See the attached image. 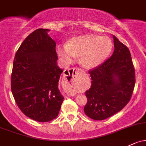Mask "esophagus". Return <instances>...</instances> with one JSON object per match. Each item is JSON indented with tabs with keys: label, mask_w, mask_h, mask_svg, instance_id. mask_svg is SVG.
Returning a JSON list of instances; mask_svg holds the SVG:
<instances>
[{
	"label": "esophagus",
	"mask_w": 146,
	"mask_h": 146,
	"mask_svg": "<svg viewBox=\"0 0 146 146\" xmlns=\"http://www.w3.org/2000/svg\"><path fill=\"white\" fill-rule=\"evenodd\" d=\"M81 69L75 68L74 67V68H71V69H70V70H66V71H65V72L67 74L70 75V76L71 75V76L74 78V77H76V76H78V75H79V72L81 71ZM64 75H65V76H68V75L65 74H64ZM68 95H70V94H68Z\"/></svg>",
	"instance_id": "1"
}]
</instances>
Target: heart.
Returning <instances> with one entry per match:
<instances>
[{
  "mask_svg": "<svg viewBox=\"0 0 146 146\" xmlns=\"http://www.w3.org/2000/svg\"><path fill=\"white\" fill-rule=\"evenodd\" d=\"M112 48L109 39L98 35H88L77 37L68 44L60 46L58 53L65 62H72L81 56V64L88 67L98 65L109 56Z\"/></svg>",
  "mask_w": 146,
  "mask_h": 146,
  "instance_id": "obj_1",
  "label": "heart"
}]
</instances>
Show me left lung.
Masks as SVG:
<instances>
[{"label": "left lung", "instance_id": "left-lung-1", "mask_svg": "<svg viewBox=\"0 0 146 146\" xmlns=\"http://www.w3.org/2000/svg\"><path fill=\"white\" fill-rule=\"evenodd\" d=\"M114 51L104 62L88 71L91 86L86 91V115L102 120L121 111L131 98L135 70L129 48L113 35Z\"/></svg>", "mask_w": 146, "mask_h": 146}]
</instances>
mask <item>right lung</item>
I'll use <instances>...</instances> for the list:
<instances>
[{"mask_svg":"<svg viewBox=\"0 0 146 146\" xmlns=\"http://www.w3.org/2000/svg\"><path fill=\"white\" fill-rule=\"evenodd\" d=\"M48 31L37 29L25 39L15 54L11 75V90L18 107L41 123L58 116L64 99L58 89L63 70L56 63V43Z\"/></svg>","mask_w":146,"mask_h":146,"instance_id":"add662e5","label":"right lung"}]
</instances>
